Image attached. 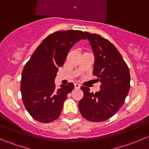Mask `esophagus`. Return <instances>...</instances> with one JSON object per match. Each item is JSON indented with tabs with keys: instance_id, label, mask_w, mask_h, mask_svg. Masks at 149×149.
Listing matches in <instances>:
<instances>
[{
	"instance_id": "esophagus-1",
	"label": "esophagus",
	"mask_w": 149,
	"mask_h": 149,
	"mask_svg": "<svg viewBox=\"0 0 149 149\" xmlns=\"http://www.w3.org/2000/svg\"><path fill=\"white\" fill-rule=\"evenodd\" d=\"M74 86H75V88H81V85L79 84H77V83H75L74 84Z\"/></svg>"
}]
</instances>
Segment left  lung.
Returning <instances> with one entry per match:
<instances>
[{
    "label": "left lung",
    "mask_w": 149,
    "mask_h": 149,
    "mask_svg": "<svg viewBox=\"0 0 149 149\" xmlns=\"http://www.w3.org/2000/svg\"><path fill=\"white\" fill-rule=\"evenodd\" d=\"M94 55L93 75L101 82L95 94L81 86L84 97L79 108L83 118L91 122H102L118 112L130 87L129 68L115 46L101 35L84 32Z\"/></svg>",
    "instance_id": "8db88e82"
}]
</instances>
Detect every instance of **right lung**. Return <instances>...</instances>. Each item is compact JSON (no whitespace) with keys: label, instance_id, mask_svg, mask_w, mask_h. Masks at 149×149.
I'll use <instances>...</instances> for the list:
<instances>
[{"label":"right lung","instance_id":"add662e5","mask_svg":"<svg viewBox=\"0 0 149 149\" xmlns=\"http://www.w3.org/2000/svg\"><path fill=\"white\" fill-rule=\"evenodd\" d=\"M81 39L86 38L79 30L55 31L43 40L25 65L21 83L22 101L36 120L48 123L61 115L67 94L74 84H61L56 89L54 81L70 49Z\"/></svg>","mask_w":149,"mask_h":149}]
</instances>
